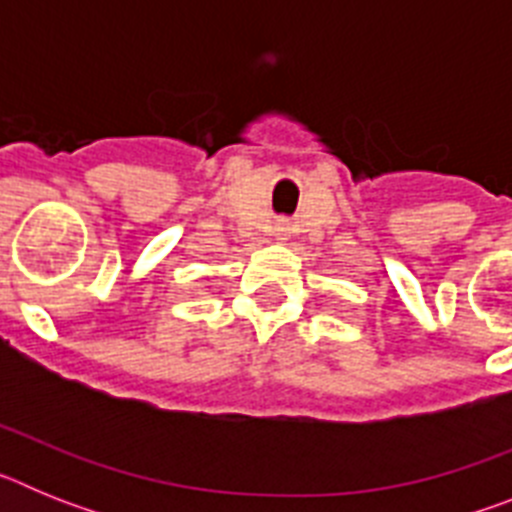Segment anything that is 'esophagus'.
Instances as JSON below:
<instances>
[{
	"label": "esophagus",
	"mask_w": 512,
	"mask_h": 512,
	"mask_svg": "<svg viewBox=\"0 0 512 512\" xmlns=\"http://www.w3.org/2000/svg\"><path fill=\"white\" fill-rule=\"evenodd\" d=\"M274 233H277L279 241H284V238H287V228H284V223H279L277 228H274Z\"/></svg>",
	"instance_id": "esophagus-1"
}]
</instances>
